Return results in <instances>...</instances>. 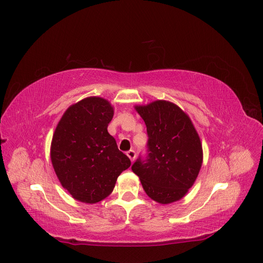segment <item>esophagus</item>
Returning <instances> with one entry per match:
<instances>
[{
	"label": "esophagus",
	"instance_id": "obj_1",
	"mask_svg": "<svg viewBox=\"0 0 263 263\" xmlns=\"http://www.w3.org/2000/svg\"><path fill=\"white\" fill-rule=\"evenodd\" d=\"M126 155H127V157H128L129 159H130V161H134L135 160V158H136V153H135L134 150H128L126 153Z\"/></svg>",
	"mask_w": 263,
	"mask_h": 263
}]
</instances>
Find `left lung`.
Returning a JSON list of instances; mask_svg holds the SVG:
<instances>
[{
  "mask_svg": "<svg viewBox=\"0 0 263 263\" xmlns=\"http://www.w3.org/2000/svg\"><path fill=\"white\" fill-rule=\"evenodd\" d=\"M135 109L148 134V157L132 170L146 194L160 204L177 202L192 187L203 163L200 136L189 115L172 102L158 100Z\"/></svg>",
  "mask_w": 263,
  "mask_h": 263,
  "instance_id": "obj_1",
  "label": "left lung"
}]
</instances>
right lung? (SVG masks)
Instances as JSON below:
<instances>
[{"instance_id":"add662e5","label":"right lung","mask_w":263,"mask_h":263,"mask_svg":"<svg viewBox=\"0 0 263 263\" xmlns=\"http://www.w3.org/2000/svg\"><path fill=\"white\" fill-rule=\"evenodd\" d=\"M114 116L110 103L89 97L68 107L55 127L50 159L62 187L74 200L94 204L113 192L130 160L107 132Z\"/></svg>"}]
</instances>
